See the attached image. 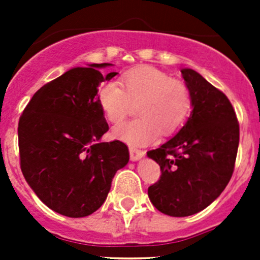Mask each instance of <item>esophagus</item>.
<instances>
[{
  "label": "esophagus",
  "mask_w": 260,
  "mask_h": 260,
  "mask_svg": "<svg viewBox=\"0 0 260 260\" xmlns=\"http://www.w3.org/2000/svg\"><path fill=\"white\" fill-rule=\"evenodd\" d=\"M146 152L143 151V149H138V148H135V147H129V156H131V159L132 161H137V159L142 158L143 156H145Z\"/></svg>",
  "instance_id": "esophagus-1"
}]
</instances>
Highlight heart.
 <instances>
[{
    "mask_svg": "<svg viewBox=\"0 0 260 260\" xmlns=\"http://www.w3.org/2000/svg\"><path fill=\"white\" fill-rule=\"evenodd\" d=\"M96 101L107 119L118 123L127 117L132 103H138L137 119L128 120L113 129L115 138L132 146H143L161 135L171 136L180 129L192 112L190 89L153 67L127 70L119 83L101 84Z\"/></svg>",
    "mask_w": 260,
    "mask_h": 260,
    "instance_id": "b5f03b06",
    "label": "heart"
}]
</instances>
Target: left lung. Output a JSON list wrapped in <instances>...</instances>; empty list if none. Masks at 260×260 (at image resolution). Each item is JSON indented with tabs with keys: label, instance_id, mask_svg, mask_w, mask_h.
Masks as SVG:
<instances>
[{
	"label": "left lung",
	"instance_id": "obj_1",
	"mask_svg": "<svg viewBox=\"0 0 260 260\" xmlns=\"http://www.w3.org/2000/svg\"><path fill=\"white\" fill-rule=\"evenodd\" d=\"M192 112L180 132L147 152L161 176L148 187L154 208L169 216H190L219 198L233 176L239 122L228 96L192 69H182Z\"/></svg>",
	"mask_w": 260,
	"mask_h": 260
}]
</instances>
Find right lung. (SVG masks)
Returning a JSON list of instances; mask_svg holds the SVG:
<instances>
[{
	"mask_svg": "<svg viewBox=\"0 0 260 260\" xmlns=\"http://www.w3.org/2000/svg\"><path fill=\"white\" fill-rule=\"evenodd\" d=\"M111 64L73 68L39 89L18 120V151L23 177L51 210L84 217L98 210L115 172L129 159L125 143L99 142L109 125L96 101Z\"/></svg>",
	"mask_w": 260,
	"mask_h": 260,
	"instance_id": "right-lung-1",
	"label": "right lung"
}]
</instances>
